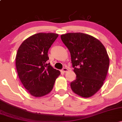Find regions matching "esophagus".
<instances>
[{"label": "esophagus", "mask_w": 122, "mask_h": 122, "mask_svg": "<svg viewBox=\"0 0 122 122\" xmlns=\"http://www.w3.org/2000/svg\"><path fill=\"white\" fill-rule=\"evenodd\" d=\"M68 68H64L62 69V72H64V73H65V72H68Z\"/></svg>", "instance_id": "esophagus-1"}]
</instances>
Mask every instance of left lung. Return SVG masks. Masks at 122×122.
Returning <instances> with one entry per match:
<instances>
[{"label":"left lung","instance_id":"left-lung-1","mask_svg":"<svg viewBox=\"0 0 122 122\" xmlns=\"http://www.w3.org/2000/svg\"><path fill=\"white\" fill-rule=\"evenodd\" d=\"M61 38L69 50L76 75L71 89L82 97H91L102 88L107 76L110 64L107 50L99 40L84 33H67Z\"/></svg>","mask_w":122,"mask_h":122}]
</instances>
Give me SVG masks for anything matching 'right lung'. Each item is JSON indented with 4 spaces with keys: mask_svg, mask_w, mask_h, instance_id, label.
I'll use <instances>...</instances> for the list:
<instances>
[{
    "mask_svg": "<svg viewBox=\"0 0 122 122\" xmlns=\"http://www.w3.org/2000/svg\"><path fill=\"white\" fill-rule=\"evenodd\" d=\"M58 37L56 33H37L25 40L18 48L15 60L18 76L34 97L49 93L60 75L59 71L47 63L48 50Z\"/></svg>",
    "mask_w": 122,
    "mask_h": 122,
    "instance_id": "add662e5",
    "label": "right lung"
}]
</instances>
